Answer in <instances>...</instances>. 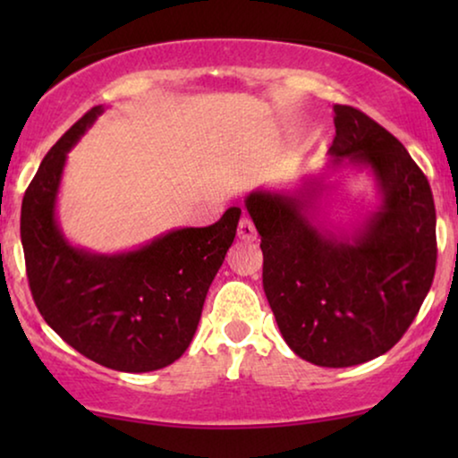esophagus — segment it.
<instances>
[{
	"mask_svg": "<svg viewBox=\"0 0 458 458\" xmlns=\"http://www.w3.org/2000/svg\"><path fill=\"white\" fill-rule=\"evenodd\" d=\"M237 237H240L242 242H254L256 240V227L248 216L240 218V225H237Z\"/></svg>",
	"mask_w": 458,
	"mask_h": 458,
	"instance_id": "34e87169",
	"label": "esophagus"
}]
</instances>
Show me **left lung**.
Listing matches in <instances>:
<instances>
[{
	"label": "left lung",
	"instance_id": "left-lung-1",
	"mask_svg": "<svg viewBox=\"0 0 458 458\" xmlns=\"http://www.w3.org/2000/svg\"><path fill=\"white\" fill-rule=\"evenodd\" d=\"M329 168H367L381 204L352 233L317 221L321 179L248 193L260 235L262 287L287 346L318 367L386 354L411 327L436 273V206L406 148L365 112L334 106Z\"/></svg>",
	"mask_w": 458,
	"mask_h": 458
}]
</instances>
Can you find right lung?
<instances>
[{"mask_svg": "<svg viewBox=\"0 0 458 458\" xmlns=\"http://www.w3.org/2000/svg\"><path fill=\"white\" fill-rule=\"evenodd\" d=\"M102 112L96 106L60 137L24 191L27 277L41 317L68 346L114 371L148 373L191 344L242 210L231 206L215 225L173 229L129 252L72 246L55 215L60 181L66 154Z\"/></svg>", "mask_w": 458, "mask_h": 458, "instance_id": "1", "label": "right lung"}]
</instances>
